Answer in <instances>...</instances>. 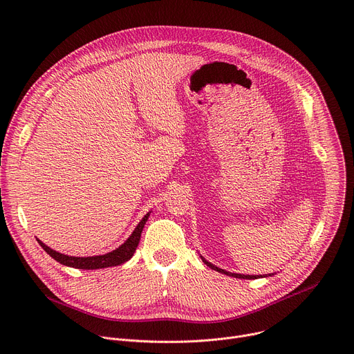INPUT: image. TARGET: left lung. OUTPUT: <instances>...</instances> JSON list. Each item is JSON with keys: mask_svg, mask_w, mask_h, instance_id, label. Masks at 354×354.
<instances>
[{"mask_svg": "<svg viewBox=\"0 0 354 354\" xmlns=\"http://www.w3.org/2000/svg\"><path fill=\"white\" fill-rule=\"evenodd\" d=\"M201 258V261H203L209 268H212L213 270H216V272H218V273H223V274H227V276H232V277H236V279H246V280H252V279H261V277H268V276H254V274H238V273H231V272H227V270H224V269H220V268H217V266H214L213 263H210V262H207L203 257H200ZM269 276H273V273L272 274H269Z\"/></svg>", "mask_w": 354, "mask_h": 354, "instance_id": "8db88e82", "label": "left lung"}]
</instances>
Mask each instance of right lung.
<instances>
[{"label":"right lung","instance_id":"obj_1","mask_svg":"<svg viewBox=\"0 0 354 354\" xmlns=\"http://www.w3.org/2000/svg\"><path fill=\"white\" fill-rule=\"evenodd\" d=\"M149 217V213H147L142 220L137 224L136 230L133 234L127 238L124 243H122L118 249L109 252V254L105 255H97V257H86V258H78V257H68L64 254H60V252L53 250L52 248H48L44 245L40 239H37L39 245L47 252V254L52 257L55 261L60 262L62 265L75 268V269H85V270H93V269H105V268H112V266H119L124 262H127L136 252V248L140 242L142 228Z\"/></svg>","mask_w":354,"mask_h":354}]
</instances>
